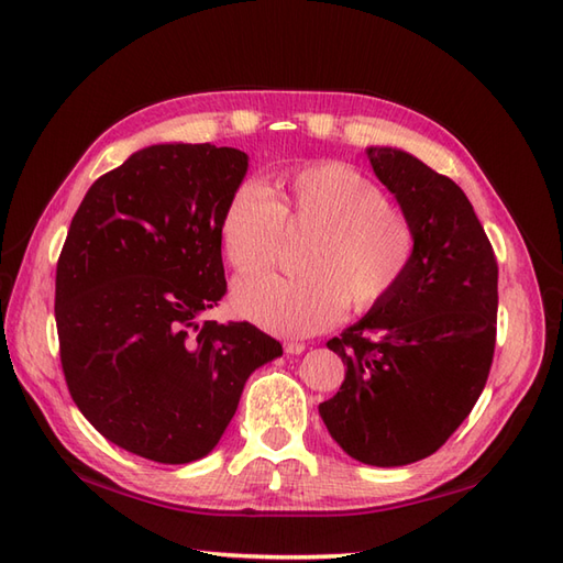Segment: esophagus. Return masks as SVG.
<instances>
[{
	"label": "esophagus",
	"mask_w": 563,
	"mask_h": 563,
	"mask_svg": "<svg viewBox=\"0 0 563 563\" xmlns=\"http://www.w3.org/2000/svg\"><path fill=\"white\" fill-rule=\"evenodd\" d=\"M283 347H285L287 355H302L307 345L305 343H297V341H290V343H285Z\"/></svg>",
	"instance_id": "obj_1"
}]
</instances>
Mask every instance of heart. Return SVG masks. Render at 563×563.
Returning <instances> with one entry per match:
<instances>
[{
    "instance_id": "1",
    "label": "heart",
    "mask_w": 563,
    "mask_h": 563,
    "mask_svg": "<svg viewBox=\"0 0 563 563\" xmlns=\"http://www.w3.org/2000/svg\"><path fill=\"white\" fill-rule=\"evenodd\" d=\"M311 230L299 252V276L258 273L234 285L232 305L276 335H311L341 319L345 305L369 311L408 276L417 230L402 208L355 165L319 163L287 173L273 196L261 181L232 189L220 240L240 273L268 268L283 232Z\"/></svg>"
}]
</instances>
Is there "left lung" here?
Listing matches in <instances>:
<instances>
[{"label": "left lung", "instance_id": "1", "mask_svg": "<svg viewBox=\"0 0 563 563\" xmlns=\"http://www.w3.org/2000/svg\"><path fill=\"white\" fill-rule=\"evenodd\" d=\"M367 155L410 216L417 252L394 295L325 343L347 369L319 415L350 459L396 467L439 451L475 408L494 357L499 266L453 179L398 148Z\"/></svg>", "mask_w": 563, "mask_h": 563}]
</instances>
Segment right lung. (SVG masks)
Masks as SVG:
<instances>
[{
  "label": "right lung",
  "mask_w": 563,
  "mask_h": 563,
  "mask_svg": "<svg viewBox=\"0 0 563 563\" xmlns=\"http://www.w3.org/2000/svg\"><path fill=\"white\" fill-rule=\"evenodd\" d=\"M250 158L158 143L93 181L57 261L55 319L76 408L155 463L216 449L246 378L283 355L246 321H201L228 292L220 218Z\"/></svg>",
  "instance_id": "right-lung-1"
}]
</instances>
